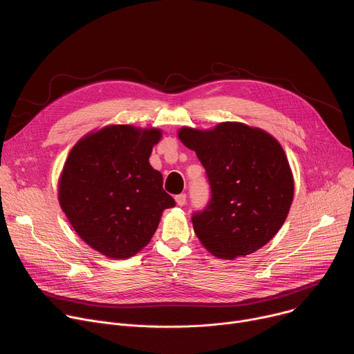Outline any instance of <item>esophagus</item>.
<instances>
[{"label":"esophagus","mask_w":354,"mask_h":354,"mask_svg":"<svg viewBox=\"0 0 354 354\" xmlns=\"http://www.w3.org/2000/svg\"><path fill=\"white\" fill-rule=\"evenodd\" d=\"M176 202L178 206H184L187 203V195L185 194H180V195H176Z\"/></svg>","instance_id":"34e87169"}]
</instances>
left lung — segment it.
<instances>
[{"label": "left lung", "instance_id": "left-lung-1", "mask_svg": "<svg viewBox=\"0 0 354 354\" xmlns=\"http://www.w3.org/2000/svg\"><path fill=\"white\" fill-rule=\"evenodd\" d=\"M181 142L206 170L210 201L192 215L201 244L222 259L245 257L263 247L283 226L295 180L283 148L266 131L243 122L212 129L183 127Z\"/></svg>", "mask_w": 354, "mask_h": 354}]
</instances>
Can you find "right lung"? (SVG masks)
<instances>
[{"label": "right lung", "mask_w": 354, "mask_h": 354, "mask_svg": "<svg viewBox=\"0 0 354 354\" xmlns=\"http://www.w3.org/2000/svg\"><path fill=\"white\" fill-rule=\"evenodd\" d=\"M159 128L107 125L71 149L58 201L78 236L113 259H125L153 237L163 210L176 205L149 163Z\"/></svg>", "instance_id": "obj_1"}]
</instances>
